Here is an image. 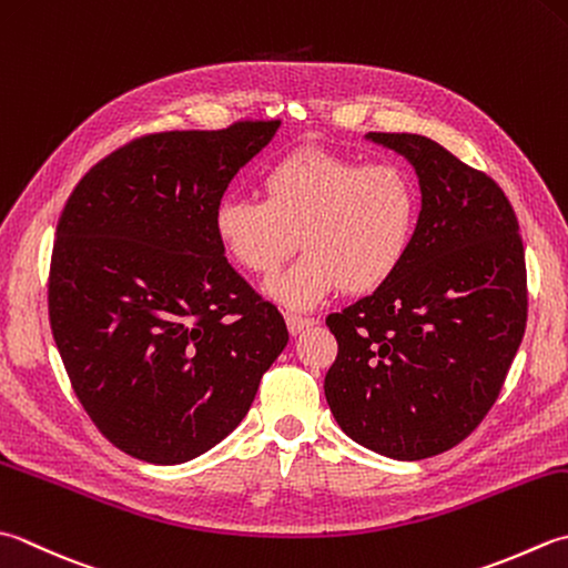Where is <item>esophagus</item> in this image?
I'll return each mask as SVG.
<instances>
[{"mask_svg": "<svg viewBox=\"0 0 568 568\" xmlns=\"http://www.w3.org/2000/svg\"><path fill=\"white\" fill-rule=\"evenodd\" d=\"M285 325H287V332H291V335L295 337V335H300V332H303V329L315 327L317 320H315V317H303V315H287V317H285Z\"/></svg>", "mask_w": 568, "mask_h": 568, "instance_id": "obj_1", "label": "esophagus"}]
</instances>
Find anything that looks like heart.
Listing matches in <instances>:
<instances>
[{
  "label": "heart",
  "mask_w": 568,
  "mask_h": 568,
  "mask_svg": "<svg viewBox=\"0 0 568 568\" xmlns=\"http://www.w3.org/2000/svg\"><path fill=\"white\" fill-rule=\"evenodd\" d=\"M263 202L226 196L214 231L229 258L253 275H271L297 246L305 253L265 285L275 303L310 310L339 287L362 295L392 281L418 226L420 192L396 162L297 150L263 174Z\"/></svg>",
  "instance_id": "heart-1"
}]
</instances>
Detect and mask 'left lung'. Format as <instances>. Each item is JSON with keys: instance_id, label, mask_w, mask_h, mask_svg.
<instances>
[{"instance_id": "left-lung-1", "label": "left lung", "mask_w": 568, "mask_h": 568, "mask_svg": "<svg viewBox=\"0 0 568 568\" xmlns=\"http://www.w3.org/2000/svg\"><path fill=\"white\" fill-rule=\"evenodd\" d=\"M366 140L414 166L420 214L392 281L327 317L339 352L325 396L359 446L424 460L468 438L499 396L527 325L525 246L485 172L424 135Z\"/></svg>"}]
</instances>
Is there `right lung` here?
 I'll return each instance as SVG.
<instances>
[{
    "mask_svg": "<svg viewBox=\"0 0 568 568\" xmlns=\"http://www.w3.org/2000/svg\"><path fill=\"white\" fill-rule=\"evenodd\" d=\"M281 120L132 140L55 229L49 317L78 402L132 458L180 465L236 428L287 329L231 268L214 209Z\"/></svg>",
    "mask_w": 568,
    "mask_h": 568,
    "instance_id": "right-lung-1",
    "label": "right lung"
}]
</instances>
